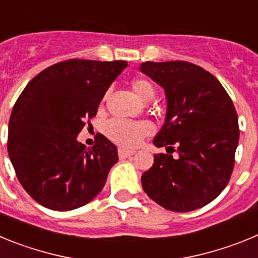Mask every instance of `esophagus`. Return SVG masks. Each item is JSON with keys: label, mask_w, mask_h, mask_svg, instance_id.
<instances>
[{"label": "esophagus", "mask_w": 258, "mask_h": 258, "mask_svg": "<svg viewBox=\"0 0 258 258\" xmlns=\"http://www.w3.org/2000/svg\"><path fill=\"white\" fill-rule=\"evenodd\" d=\"M134 154H136V152L129 151V150H124V149L118 150V157H120V159H126V157H131L132 155Z\"/></svg>", "instance_id": "obj_1"}]
</instances>
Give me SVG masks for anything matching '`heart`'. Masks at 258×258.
I'll return each instance as SVG.
<instances>
[{
  "label": "heart",
  "instance_id": "obj_1",
  "mask_svg": "<svg viewBox=\"0 0 258 258\" xmlns=\"http://www.w3.org/2000/svg\"><path fill=\"white\" fill-rule=\"evenodd\" d=\"M132 89L137 97L143 102L151 101L155 97V86L147 79H134L132 81ZM107 137L116 145L132 149L141 143L145 137L152 133V126L147 121H127L121 118L109 120L104 126Z\"/></svg>",
  "mask_w": 258,
  "mask_h": 258
}]
</instances>
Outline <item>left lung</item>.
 Instances as JSON below:
<instances>
[{
  "mask_svg": "<svg viewBox=\"0 0 258 258\" xmlns=\"http://www.w3.org/2000/svg\"><path fill=\"white\" fill-rule=\"evenodd\" d=\"M141 71L165 89L168 99L165 124L154 140L168 154L154 155V165L142 174L143 190L168 211L202 208L222 192L234 169V103L213 75L188 61H146Z\"/></svg>",
  "mask_w": 258,
  "mask_h": 258,
  "instance_id": "obj_1",
  "label": "left lung"
}]
</instances>
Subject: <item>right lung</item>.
Returning <instances> with one entry per match:
<instances>
[{
    "instance_id": "obj_1",
    "label": "right lung",
    "mask_w": 258,
    "mask_h": 258,
    "mask_svg": "<svg viewBox=\"0 0 258 258\" xmlns=\"http://www.w3.org/2000/svg\"><path fill=\"white\" fill-rule=\"evenodd\" d=\"M126 66L125 60L59 61L33 77L18 97L8 151L18 179L38 204L72 211L102 191L118 160L117 149L102 134L90 150L76 138Z\"/></svg>"
}]
</instances>
